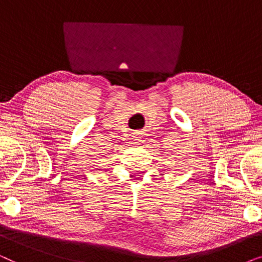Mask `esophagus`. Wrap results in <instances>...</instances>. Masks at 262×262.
<instances>
[{
  "instance_id": "esophagus-1",
  "label": "esophagus",
  "mask_w": 262,
  "mask_h": 262,
  "mask_svg": "<svg viewBox=\"0 0 262 262\" xmlns=\"http://www.w3.org/2000/svg\"><path fill=\"white\" fill-rule=\"evenodd\" d=\"M132 138H134V141L135 142H141V139H142V135H141V132H135L134 134V136H132Z\"/></svg>"
}]
</instances>
